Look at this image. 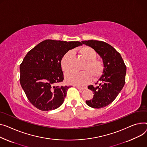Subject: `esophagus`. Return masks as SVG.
Returning a JSON list of instances; mask_svg holds the SVG:
<instances>
[{"mask_svg": "<svg viewBox=\"0 0 147 147\" xmlns=\"http://www.w3.org/2000/svg\"><path fill=\"white\" fill-rule=\"evenodd\" d=\"M76 87L79 90H83V89H86V88L85 87H80V86H76Z\"/></svg>", "mask_w": 147, "mask_h": 147, "instance_id": "34e87169", "label": "esophagus"}]
</instances>
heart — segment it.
Segmentation results:
<instances>
[{"label": "heart", "instance_id": "b5f03b06", "mask_svg": "<svg viewBox=\"0 0 147 147\" xmlns=\"http://www.w3.org/2000/svg\"><path fill=\"white\" fill-rule=\"evenodd\" d=\"M83 59L85 60L80 67L82 71L71 72L65 76V80L69 84L84 85L89 82L91 78L97 79L103 73L104 64L102 60L96 58L97 53L90 47L84 46L79 50ZM73 52H66L61 58V65L63 70L68 73L73 69Z\"/></svg>", "mask_w": 147, "mask_h": 147}]
</instances>
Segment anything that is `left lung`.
Masks as SVG:
<instances>
[{"label":"left lung","mask_w":147,"mask_h":147,"mask_svg":"<svg viewBox=\"0 0 147 147\" xmlns=\"http://www.w3.org/2000/svg\"><path fill=\"white\" fill-rule=\"evenodd\" d=\"M82 43L93 48L102 58L103 73L94 86H88L94 96L92 100L86 101L93 108H102L111 103L122 89L126 67L121 54L109 44L97 40L84 41Z\"/></svg>","instance_id":"obj_1"}]
</instances>
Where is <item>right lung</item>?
Returning <instances> with one entry per match:
<instances>
[{
    "mask_svg": "<svg viewBox=\"0 0 147 147\" xmlns=\"http://www.w3.org/2000/svg\"><path fill=\"white\" fill-rule=\"evenodd\" d=\"M82 43L46 40L29 51L20 64L21 85L29 101L42 111L55 109L63 103L70 86L63 82L61 58Z\"/></svg>",
    "mask_w": 147,
    "mask_h": 147,
    "instance_id": "add662e5",
    "label": "right lung"
}]
</instances>
